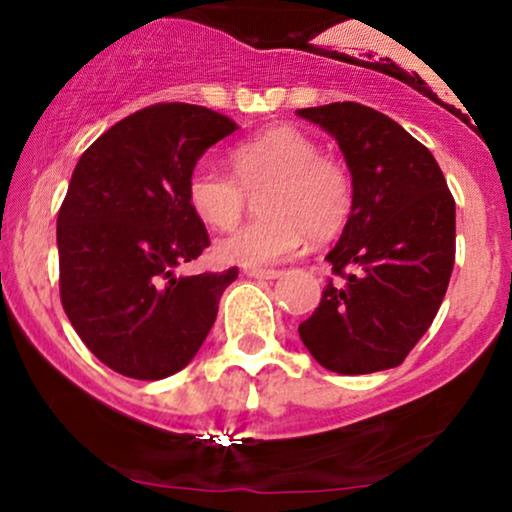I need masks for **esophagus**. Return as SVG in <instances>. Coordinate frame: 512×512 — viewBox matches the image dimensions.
Masks as SVG:
<instances>
[{
    "label": "esophagus",
    "instance_id": "esophagus-1",
    "mask_svg": "<svg viewBox=\"0 0 512 512\" xmlns=\"http://www.w3.org/2000/svg\"><path fill=\"white\" fill-rule=\"evenodd\" d=\"M245 276H255V279H276L281 272L279 269H260V267H245L243 269Z\"/></svg>",
    "mask_w": 512,
    "mask_h": 512
}]
</instances>
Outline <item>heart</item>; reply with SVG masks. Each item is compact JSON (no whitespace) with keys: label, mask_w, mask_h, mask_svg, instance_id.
<instances>
[{"label":"heart","mask_w":512,"mask_h":512,"mask_svg":"<svg viewBox=\"0 0 512 512\" xmlns=\"http://www.w3.org/2000/svg\"><path fill=\"white\" fill-rule=\"evenodd\" d=\"M233 175L197 166L187 180L195 214L216 231L243 219L250 197H260L262 219L238 228L216 243L214 255L226 264L267 267L301 248L337 236L354 207V182L337 156L322 154L310 134L279 125L243 139L231 151Z\"/></svg>","instance_id":"obj_1"}]
</instances>
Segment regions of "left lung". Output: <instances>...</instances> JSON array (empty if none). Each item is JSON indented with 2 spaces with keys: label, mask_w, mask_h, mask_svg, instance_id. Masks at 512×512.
<instances>
[{
  "label": "left lung",
  "mask_w": 512,
  "mask_h": 512,
  "mask_svg": "<svg viewBox=\"0 0 512 512\" xmlns=\"http://www.w3.org/2000/svg\"><path fill=\"white\" fill-rule=\"evenodd\" d=\"M337 139L354 207L325 257L315 313L298 325L322 368L363 375L397 368L428 332L455 264V199L431 151L361 103L296 110Z\"/></svg>",
  "instance_id": "1"
}]
</instances>
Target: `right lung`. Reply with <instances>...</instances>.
Returning <instances> with one entry per match:
<instances>
[{
    "label": "right lung",
    "mask_w": 512,
    "mask_h": 512,
    "mask_svg": "<svg viewBox=\"0 0 512 512\" xmlns=\"http://www.w3.org/2000/svg\"><path fill=\"white\" fill-rule=\"evenodd\" d=\"M238 129L202 105L156 103L101 134L76 163L60 214V298L98 361L161 380L195 358L219 313L226 272L175 276L209 245L187 199L199 156Z\"/></svg>",
    "instance_id": "obj_1"
}]
</instances>
